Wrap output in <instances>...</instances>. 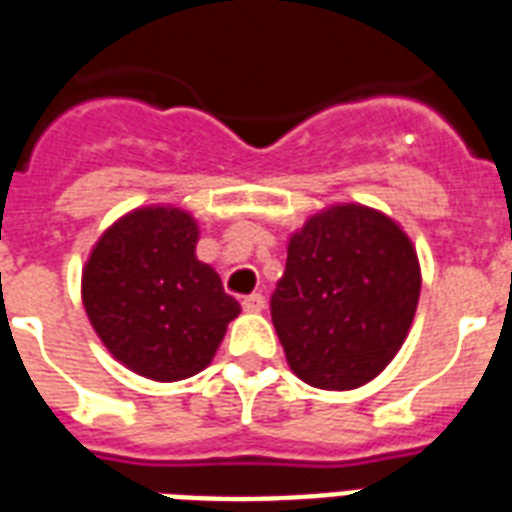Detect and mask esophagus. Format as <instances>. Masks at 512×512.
<instances>
[{"label": "esophagus", "mask_w": 512, "mask_h": 512, "mask_svg": "<svg viewBox=\"0 0 512 512\" xmlns=\"http://www.w3.org/2000/svg\"><path fill=\"white\" fill-rule=\"evenodd\" d=\"M241 306H244V311H249V314H257V311H263L265 308V298L260 292H255V295H247V298L241 300Z\"/></svg>", "instance_id": "1"}]
</instances>
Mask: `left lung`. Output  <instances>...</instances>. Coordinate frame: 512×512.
I'll return each instance as SVG.
<instances>
[{
	"mask_svg": "<svg viewBox=\"0 0 512 512\" xmlns=\"http://www.w3.org/2000/svg\"><path fill=\"white\" fill-rule=\"evenodd\" d=\"M421 271L392 217L338 204L292 233L271 319L295 376L357 389L395 360L419 306Z\"/></svg>",
	"mask_w": 512,
	"mask_h": 512,
	"instance_id": "left-lung-1",
	"label": "left lung"
}]
</instances>
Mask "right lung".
<instances>
[{
    "instance_id": "1",
    "label": "right lung",
    "mask_w": 512,
    "mask_h": 512,
    "mask_svg": "<svg viewBox=\"0 0 512 512\" xmlns=\"http://www.w3.org/2000/svg\"><path fill=\"white\" fill-rule=\"evenodd\" d=\"M198 225L174 206H144L96 241L83 306L109 354L152 381L195 376L212 362L239 300L195 257Z\"/></svg>"
}]
</instances>
